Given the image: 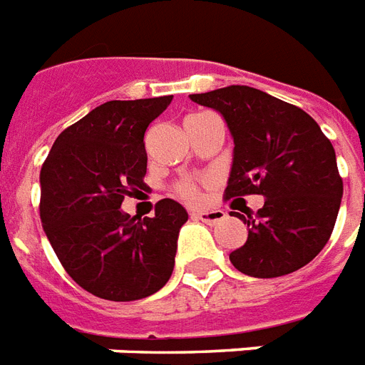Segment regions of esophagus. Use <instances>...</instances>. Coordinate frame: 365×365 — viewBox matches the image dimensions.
<instances>
[{
    "label": "esophagus",
    "mask_w": 365,
    "mask_h": 365,
    "mask_svg": "<svg viewBox=\"0 0 365 365\" xmlns=\"http://www.w3.org/2000/svg\"><path fill=\"white\" fill-rule=\"evenodd\" d=\"M192 217L198 219V221H204L207 225H217L225 219V212L223 210H207V212L192 213Z\"/></svg>",
    "instance_id": "obj_1"
}]
</instances>
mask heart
Wrapping results in <instances>:
<instances>
[{
  "label": "heart",
  "mask_w": 365,
  "mask_h": 365,
  "mask_svg": "<svg viewBox=\"0 0 365 365\" xmlns=\"http://www.w3.org/2000/svg\"><path fill=\"white\" fill-rule=\"evenodd\" d=\"M175 194L185 200V202H190V204L200 200V188L194 182H190V180H180L179 185L175 186Z\"/></svg>",
  "instance_id": "1"
}]
</instances>
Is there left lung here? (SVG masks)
Instances as JSON below:
<instances>
[{"label": "left lung", "mask_w": 365, "mask_h": 365, "mask_svg": "<svg viewBox=\"0 0 365 365\" xmlns=\"http://www.w3.org/2000/svg\"><path fill=\"white\" fill-rule=\"evenodd\" d=\"M190 100L217 109L235 140L225 200L262 194L264 207L246 215L248 238L229 254L240 273L281 277L309 264L335 227L342 179L333 144L316 120L292 103L250 86H227Z\"/></svg>", "instance_id": "obj_1"}]
</instances>
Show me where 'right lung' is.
<instances>
[{
    "label": "right lung",
    "mask_w": 365,
    "mask_h": 365,
    "mask_svg": "<svg viewBox=\"0 0 365 365\" xmlns=\"http://www.w3.org/2000/svg\"><path fill=\"white\" fill-rule=\"evenodd\" d=\"M173 96L106 101L63 130L40 171V219L68 277L103 300L133 302L163 287L188 213L163 198L155 217L120 212L146 186L144 134Z\"/></svg>",
    "instance_id": "add662e5"
}]
</instances>
